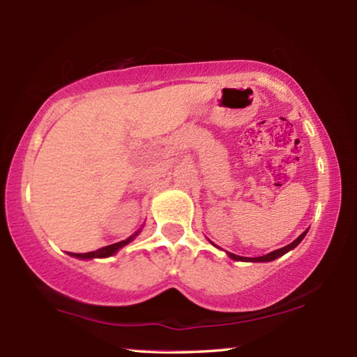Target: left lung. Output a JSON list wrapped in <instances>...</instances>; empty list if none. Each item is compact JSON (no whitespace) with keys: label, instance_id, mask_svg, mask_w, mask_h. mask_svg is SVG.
<instances>
[{"label":"left lung","instance_id":"left-lung-1","mask_svg":"<svg viewBox=\"0 0 357 357\" xmlns=\"http://www.w3.org/2000/svg\"><path fill=\"white\" fill-rule=\"evenodd\" d=\"M307 231H309V229H305V231L302 233L298 239H294L291 244H288V245H285V247H282V249H277V250H274V252L268 253V255H263V257H258V258H245V257H239V255H234V253H231V252H227V253H228V257H229V258L236 259V261H258V263H263V261H273V259L279 258V257H282V255H285V253H287V252H289V250H293L294 247L298 245V244L301 243V241L305 238Z\"/></svg>","mask_w":357,"mask_h":357}]
</instances>
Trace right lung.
<instances>
[{
    "label": "right lung",
    "mask_w": 357,
    "mask_h": 357,
    "mask_svg": "<svg viewBox=\"0 0 357 357\" xmlns=\"http://www.w3.org/2000/svg\"><path fill=\"white\" fill-rule=\"evenodd\" d=\"M140 231H137L135 234H132L130 238H128L126 241H121V243H116V244H112V245H107V247H102V249H98L94 252H86V253H72L69 252V255L75 257V258H82V259H89V258H107V257H112L116 253L121 247H124L126 244H129L132 239H134L137 234Z\"/></svg>",
    "instance_id": "obj_1"
}]
</instances>
